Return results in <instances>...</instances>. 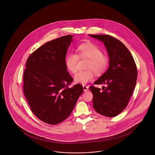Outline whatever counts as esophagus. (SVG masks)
Here are the masks:
<instances>
[{"mask_svg": "<svg viewBox=\"0 0 155 155\" xmlns=\"http://www.w3.org/2000/svg\"><path fill=\"white\" fill-rule=\"evenodd\" d=\"M82 87H83V89H84V92H86V91H87L88 90V86H87V85H83Z\"/></svg>", "mask_w": 155, "mask_h": 155, "instance_id": "34e87169", "label": "esophagus"}]
</instances>
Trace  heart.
Instances as JSON below:
<instances>
[{"instance_id": "heart-1", "label": "heart", "mask_w": 155, "mask_h": 155, "mask_svg": "<svg viewBox=\"0 0 155 155\" xmlns=\"http://www.w3.org/2000/svg\"><path fill=\"white\" fill-rule=\"evenodd\" d=\"M78 55L70 53L65 57V64L67 68L72 73H75L78 68L79 57L90 59L86 67L87 70L80 71L74 76V80L77 83L87 84L94 78V72L97 75L104 73L108 65V58L97 46L91 43L82 44L78 47Z\"/></svg>"}]
</instances>
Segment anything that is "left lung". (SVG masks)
I'll return each instance as SVG.
<instances>
[{"label": "left lung", "instance_id": "8db88e82", "mask_svg": "<svg viewBox=\"0 0 155 155\" xmlns=\"http://www.w3.org/2000/svg\"><path fill=\"white\" fill-rule=\"evenodd\" d=\"M89 36L103 42L109 56V67L94 84H105L102 89L90 86L93 107L101 115L114 117L127 105L134 91L137 68L134 59L119 40L109 35Z\"/></svg>", "mask_w": 155, "mask_h": 155}]
</instances>
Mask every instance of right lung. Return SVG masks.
<instances>
[{
  "label": "right lung",
  "mask_w": 155,
  "mask_h": 155,
  "mask_svg": "<svg viewBox=\"0 0 155 155\" xmlns=\"http://www.w3.org/2000/svg\"><path fill=\"white\" fill-rule=\"evenodd\" d=\"M73 36L59 37L40 46L28 58L23 75V91L37 118L50 125L63 122L71 114L83 92L73 81L65 64Z\"/></svg>",
  "instance_id": "right-lung-1"
}]
</instances>
